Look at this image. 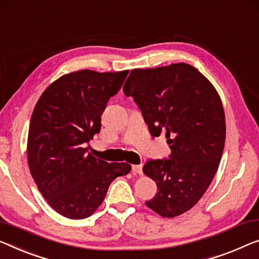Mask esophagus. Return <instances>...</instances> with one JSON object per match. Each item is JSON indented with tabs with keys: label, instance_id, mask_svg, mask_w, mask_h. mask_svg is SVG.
Listing matches in <instances>:
<instances>
[{
	"label": "esophagus",
	"instance_id": "obj_1",
	"mask_svg": "<svg viewBox=\"0 0 259 259\" xmlns=\"http://www.w3.org/2000/svg\"><path fill=\"white\" fill-rule=\"evenodd\" d=\"M133 171L135 173H137V175H142L143 173V165H133Z\"/></svg>",
	"mask_w": 259,
	"mask_h": 259
}]
</instances>
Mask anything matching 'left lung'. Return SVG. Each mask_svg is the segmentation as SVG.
<instances>
[{
	"label": "left lung",
	"mask_w": 259,
	"mask_h": 259,
	"mask_svg": "<svg viewBox=\"0 0 259 259\" xmlns=\"http://www.w3.org/2000/svg\"><path fill=\"white\" fill-rule=\"evenodd\" d=\"M123 93L134 98L151 136L164 133L172 151L143 166L157 184L146 206L163 218L185 213L207 191L225 148V111L218 92L195 67L180 63L133 69Z\"/></svg>",
	"instance_id": "left-lung-1"
}]
</instances>
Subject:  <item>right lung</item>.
<instances>
[{
    "label": "right lung",
    "mask_w": 259,
    "mask_h": 259,
    "mask_svg": "<svg viewBox=\"0 0 259 259\" xmlns=\"http://www.w3.org/2000/svg\"><path fill=\"white\" fill-rule=\"evenodd\" d=\"M128 73H69L50 84L34 107L29 168L46 201L65 218H88L102 203L111 181L130 172L129 164L99 159L86 146L101 130L102 113Z\"/></svg>",
    "instance_id": "add662e5"
}]
</instances>
